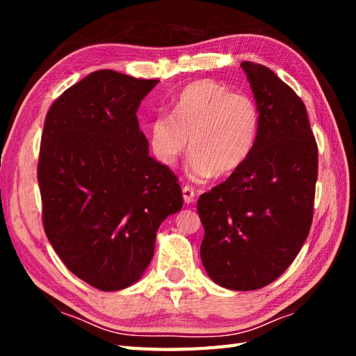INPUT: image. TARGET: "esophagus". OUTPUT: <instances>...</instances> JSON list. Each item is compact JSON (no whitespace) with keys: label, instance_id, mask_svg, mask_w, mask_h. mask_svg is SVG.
<instances>
[{"label":"esophagus","instance_id":"obj_1","mask_svg":"<svg viewBox=\"0 0 356 356\" xmlns=\"http://www.w3.org/2000/svg\"><path fill=\"white\" fill-rule=\"evenodd\" d=\"M182 193H184V200L185 203H193L195 200V191L194 188L190 186V185H185L182 188Z\"/></svg>","mask_w":356,"mask_h":356}]
</instances>
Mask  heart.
I'll use <instances>...</instances> for the list:
<instances>
[{"mask_svg": "<svg viewBox=\"0 0 356 356\" xmlns=\"http://www.w3.org/2000/svg\"><path fill=\"white\" fill-rule=\"evenodd\" d=\"M261 113L254 97L232 92L217 81L188 84L172 101L171 115L161 113L149 127L159 162L172 166L190 148L194 177L231 176L243 166L259 139Z\"/></svg>", "mask_w": 356, "mask_h": 356, "instance_id": "b5f03b06", "label": "heart"}]
</instances>
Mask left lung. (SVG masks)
I'll use <instances>...</instances> for the list:
<instances>
[{"mask_svg": "<svg viewBox=\"0 0 356 356\" xmlns=\"http://www.w3.org/2000/svg\"><path fill=\"white\" fill-rule=\"evenodd\" d=\"M240 65L260 107L259 139L237 172L199 197L200 257L217 284L255 291L282 275L307 238L318 147L300 96L268 67Z\"/></svg>", "mask_w": 356, "mask_h": 356, "instance_id": "8db88e82", "label": "left lung"}]
</instances>
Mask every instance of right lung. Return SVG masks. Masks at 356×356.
Returning <instances> with one entry per match:
<instances>
[{
	"label": "right lung",
	"instance_id": "add662e5",
	"mask_svg": "<svg viewBox=\"0 0 356 356\" xmlns=\"http://www.w3.org/2000/svg\"><path fill=\"white\" fill-rule=\"evenodd\" d=\"M157 82L97 70L45 116L38 161L45 236L67 269L101 291L138 282L157 228L184 205L177 176L148 154L136 116Z\"/></svg>",
	"mask_w": 356,
	"mask_h": 356
}]
</instances>
